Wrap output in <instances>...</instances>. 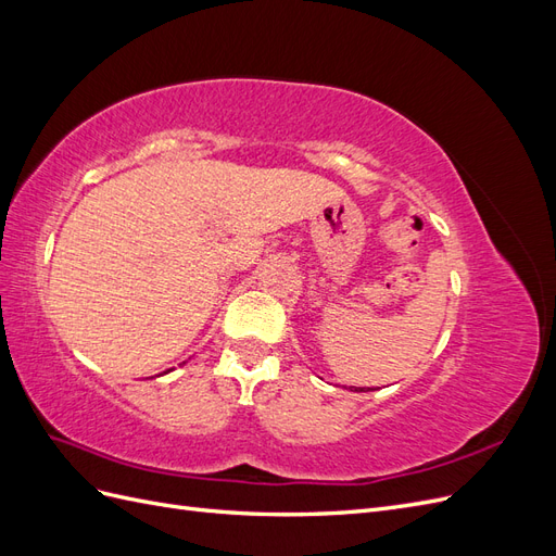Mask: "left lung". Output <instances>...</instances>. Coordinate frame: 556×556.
<instances>
[{"mask_svg": "<svg viewBox=\"0 0 556 556\" xmlns=\"http://www.w3.org/2000/svg\"><path fill=\"white\" fill-rule=\"evenodd\" d=\"M355 392H366V390H364V387H359V390H355Z\"/></svg>", "mask_w": 556, "mask_h": 556, "instance_id": "1", "label": "left lung"}]
</instances>
